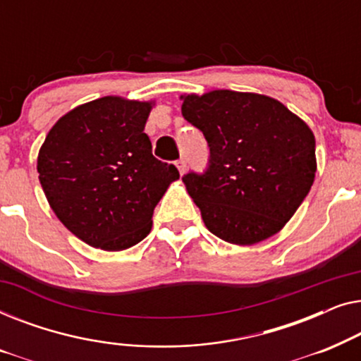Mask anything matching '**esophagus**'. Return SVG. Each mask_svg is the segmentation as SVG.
<instances>
[{"mask_svg": "<svg viewBox=\"0 0 361 361\" xmlns=\"http://www.w3.org/2000/svg\"><path fill=\"white\" fill-rule=\"evenodd\" d=\"M176 167H177V169H179L180 176H182V174H184V172H185V169H187V162H185L184 159H179V161H176Z\"/></svg>", "mask_w": 361, "mask_h": 361, "instance_id": "34e87169", "label": "esophagus"}]
</instances>
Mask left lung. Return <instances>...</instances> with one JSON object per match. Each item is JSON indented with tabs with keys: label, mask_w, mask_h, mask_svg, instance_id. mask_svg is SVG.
I'll return each instance as SVG.
<instances>
[{
	"label": "left lung",
	"mask_w": 361,
	"mask_h": 361,
	"mask_svg": "<svg viewBox=\"0 0 361 361\" xmlns=\"http://www.w3.org/2000/svg\"><path fill=\"white\" fill-rule=\"evenodd\" d=\"M182 116L210 147L205 174L182 177L209 231L251 246L279 233L314 184L315 136L276 98L212 90L182 95Z\"/></svg>",
	"instance_id": "1"
}]
</instances>
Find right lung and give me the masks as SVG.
Listing matches in <instances>:
<instances>
[{
  "instance_id": "right-lung-1",
  "label": "right lung",
  "mask_w": 361,
  "mask_h": 361,
  "mask_svg": "<svg viewBox=\"0 0 361 361\" xmlns=\"http://www.w3.org/2000/svg\"><path fill=\"white\" fill-rule=\"evenodd\" d=\"M154 100L108 95L59 118L37 154V172L54 214L93 248L121 251L146 238L152 212L179 179L152 156L145 133Z\"/></svg>"
}]
</instances>
